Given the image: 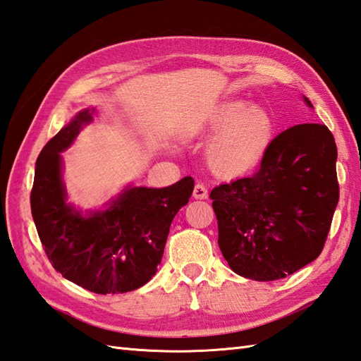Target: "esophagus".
<instances>
[{
  "label": "esophagus",
  "instance_id": "1",
  "mask_svg": "<svg viewBox=\"0 0 361 361\" xmlns=\"http://www.w3.org/2000/svg\"><path fill=\"white\" fill-rule=\"evenodd\" d=\"M194 197L198 198V200H204V198H208V188H206L203 183H197L194 186Z\"/></svg>",
  "mask_w": 361,
  "mask_h": 361
}]
</instances>
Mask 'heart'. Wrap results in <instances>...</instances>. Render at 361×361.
<instances>
[{
    "instance_id": "heart-1",
    "label": "heart",
    "mask_w": 361,
    "mask_h": 361,
    "mask_svg": "<svg viewBox=\"0 0 361 361\" xmlns=\"http://www.w3.org/2000/svg\"><path fill=\"white\" fill-rule=\"evenodd\" d=\"M206 128L219 132L206 149L214 172L234 176L256 167L264 159L274 136L271 114L259 105L231 101L214 111Z\"/></svg>"
}]
</instances>
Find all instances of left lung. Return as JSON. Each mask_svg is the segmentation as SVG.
I'll return each instance as SVG.
<instances>
[{"label": "left lung", "mask_w": 361, "mask_h": 361, "mask_svg": "<svg viewBox=\"0 0 361 361\" xmlns=\"http://www.w3.org/2000/svg\"><path fill=\"white\" fill-rule=\"evenodd\" d=\"M335 164L331 130L298 124L274 137L256 173L212 189L219 247L234 273L276 281L321 255L340 198Z\"/></svg>", "instance_id": "1"}]
</instances>
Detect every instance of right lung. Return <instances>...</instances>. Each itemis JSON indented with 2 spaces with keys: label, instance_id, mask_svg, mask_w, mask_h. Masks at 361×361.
<instances>
[{
  "label": "right lung",
  "instance_id": "right-lung-1",
  "mask_svg": "<svg viewBox=\"0 0 361 361\" xmlns=\"http://www.w3.org/2000/svg\"><path fill=\"white\" fill-rule=\"evenodd\" d=\"M90 121L88 110L79 113L40 152L30 211L46 256L63 278L99 295L126 293L157 273L169 228L189 202L194 180L185 176L161 189H127L109 209L82 216L65 202L60 152Z\"/></svg>",
  "mask_w": 361,
  "mask_h": 361
}]
</instances>
